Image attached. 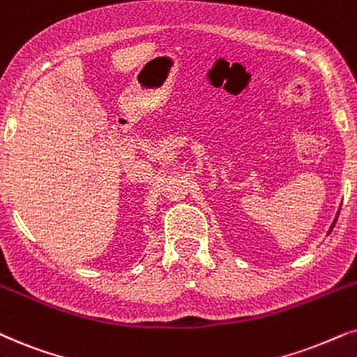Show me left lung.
Here are the masks:
<instances>
[{"mask_svg": "<svg viewBox=\"0 0 357 357\" xmlns=\"http://www.w3.org/2000/svg\"><path fill=\"white\" fill-rule=\"evenodd\" d=\"M337 215H340V213H337ZM335 225H336V220H335V223H333V225H331V229H333V228H335ZM331 229H330V231H331Z\"/></svg>", "mask_w": 357, "mask_h": 357, "instance_id": "1", "label": "left lung"}]
</instances>
